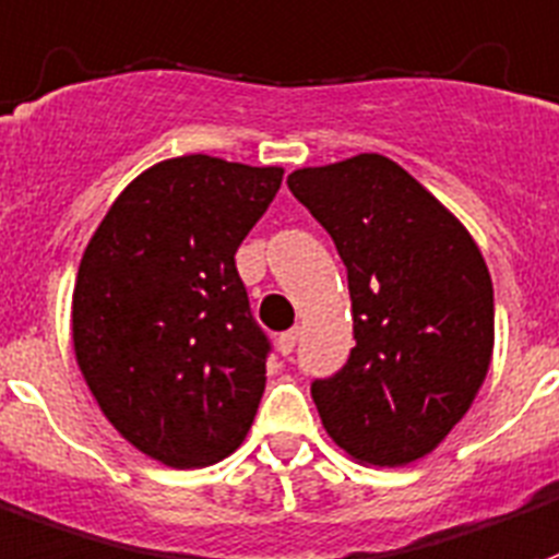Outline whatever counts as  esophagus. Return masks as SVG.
I'll use <instances>...</instances> for the list:
<instances>
[{"mask_svg":"<svg viewBox=\"0 0 559 559\" xmlns=\"http://www.w3.org/2000/svg\"><path fill=\"white\" fill-rule=\"evenodd\" d=\"M297 338H300V330H297V326H292V330H285V333L280 335V338H276V347H280V354H283V356L292 354V350H295V347H297Z\"/></svg>","mask_w":559,"mask_h":559,"instance_id":"esophagus-1","label":"esophagus"}]
</instances>
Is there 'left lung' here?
Here are the masks:
<instances>
[{
	"label": "left lung",
	"mask_w": 559,
	"mask_h": 559,
	"mask_svg": "<svg viewBox=\"0 0 559 559\" xmlns=\"http://www.w3.org/2000/svg\"><path fill=\"white\" fill-rule=\"evenodd\" d=\"M288 188L347 267L356 347L314 380L338 448L371 465L430 454L468 413L495 344L489 267L460 221L377 153L304 167Z\"/></svg>",
	"instance_id": "1"
}]
</instances>
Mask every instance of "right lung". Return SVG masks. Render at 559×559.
<instances>
[{
    "instance_id": "add662e5",
    "label": "right lung",
    "mask_w": 559,
    "mask_h": 559,
    "mask_svg": "<svg viewBox=\"0 0 559 559\" xmlns=\"http://www.w3.org/2000/svg\"><path fill=\"white\" fill-rule=\"evenodd\" d=\"M283 167L182 155L115 200L73 288V347L115 430L170 468L221 463L245 442L271 342L235 267Z\"/></svg>"
}]
</instances>
